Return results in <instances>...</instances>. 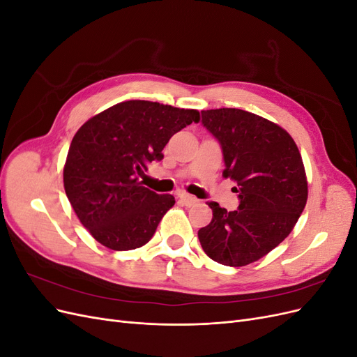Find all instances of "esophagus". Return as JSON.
I'll use <instances>...</instances> for the list:
<instances>
[{
  "instance_id": "esophagus-1",
  "label": "esophagus",
  "mask_w": 357,
  "mask_h": 357,
  "mask_svg": "<svg viewBox=\"0 0 357 357\" xmlns=\"http://www.w3.org/2000/svg\"><path fill=\"white\" fill-rule=\"evenodd\" d=\"M180 201L185 204V205H188V207H190V205H193V204H197L198 202V199L195 198V197H192V195H189V193H180Z\"/></svg>"
}]
</instances>
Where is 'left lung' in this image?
Returning <instances> with one entry per match:
<instances>
[{
  "mask_svg": "<svg viewBox=\"0 0 357 357\" xmlns=\"http://www.w3.org/2000/svg\"><path fill=\"white\" fill-rule=\"evenodd\" d=\"M202 125L218 139L225 177L240 205L234 211L208 202L213 220L198 231L213 261L244 266L264 257L294 229L308 197L299 150L283 128L240 109L201 112Z\"/></svg>",
  "mask_w": 357,
  "mask_h": 357,
  "instance_id": "left-lung-1",
  "label": "left lung"
}]
</instances>
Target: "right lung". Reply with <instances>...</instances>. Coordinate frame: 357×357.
I'll list each match as a JSON object with an SVG mask.
<instances>
[{
  "label": "right lung",
  "mask_w": 357,
  "mask_h": 357,
  "mask_svg": "<svg viewBox=\"0 0 357 357\" xmlns=\"http://www.w3.org/2000/svg\"><path fill=\"white\" fill-rule=\"evenodd\" d=\"M199 122L197 110L152 101L119 102L89 119L75 132L63 188L73 210L93 238L125 252L152 238L160 219L176 204L139 181L176 132Z\"/></svg>",
  "instance_id": "1"
}]
</instances>
